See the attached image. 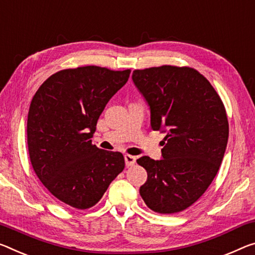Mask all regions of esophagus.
Segmentation results:
<instances>
[{"mask_svg": "<svg viewBox=\"0 0 255 255\" xmlns=\"http://www.w3.org/2000/svg\"><path fill=\"white\" fill-rule=\"evenodd\" d=\"M125 162H126L127 167H132V165L136 163V157L132 156V155L126 154V155H125Z\"/></svg>", "mask_w": 255, "mask_h": 255, "instance_id": "1", "label": "esophagus"}]
</instances>
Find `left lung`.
Instances as JSON below:
<instances>
[{"mask_svg": "<svg viewBox=\"0 0 255 255\" xmlns=\"http://www.w3.org/2000/svg\"><path fill=\"white\" fill-rule=\"evenodd\" d=\"M131 78L149 107L152 129L167 132L162 159L137 160L147 171L139 194L154 212H180L203 195L219 170L229 134L224 103L193 68H148L132 71Z\"/></svg>", "mask_w": 255, "mask_h": 255, "instance_id": "1", "label": "left lung"}]
</instances>
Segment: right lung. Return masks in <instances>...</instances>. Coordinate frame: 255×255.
<instances>
[{
	"instance_id": "add662e5",
	"label": "right lung",
	"mask_w": 255,
	"mask_h": 255,
	"mask_svg": "<svg viewBox=\"0 0 255 255\" xmlns=\"http://www.w3.org/2000/svg\"><path fill=\"white\" fill-rule=\"evenodd\" d=\"M130 70L96 66L61 70L31 100L27 120L30 162L42 184L64 204L95 205L125 168L120 152L92 144L101 113L129 78Z\"/></svg>"
}]
</instances>
